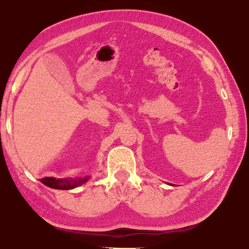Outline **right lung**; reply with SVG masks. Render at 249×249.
<instances>
[{"mask_svg": "<svg viewBox=\"0 0 249 249\" xmlns=\"http://www.w3.org/2000/svg\"><path fill=\"white\" fill-rule=\"evenodd\" d=\"M89 178V176L78 179H56L53 178V177H46V178L40 179V181L49 188L58 189V190H71V189L77 188L79 185L86 183Z\"/></svg>", "mask_w": 249, "mask_h": 249, "instance_id": "obj_1", "label": "right lung"}]
</instances>
